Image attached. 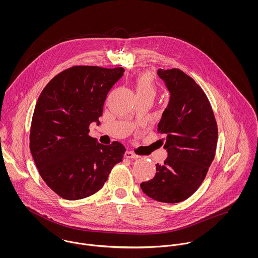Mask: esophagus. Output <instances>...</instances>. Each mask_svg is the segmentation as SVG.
<instances>
[{
  "mask_svg": "<svg viewBox=\"0 0 258 258\" xmlns=\"http://www.w3.org/2000/svg\"><path fill=\"white\" fill-rule=\"evenodd\" d=\"M125 157L128 158V159H138L139 158V156L136 155L135 153H133L132 151H127L125 153Z\"/></svg>",
  "mask_w": 258,
  "mask_h": 258,
  "instance_id": "34e87169",
  "label": "esophagus"
}]
</instances>
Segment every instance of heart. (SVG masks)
<instances>
[{
	"label": "heart",
	"instance_id": "heart-1",
	"mask_svg": "<svg viewBox=\"0 0 258 258\" xmlns=\"http://www.w3.org/2000/svg\"><path fill=\"white\" fill-rule=\"evenodd\" d=\"M156 85L150 74H143L136 80V92L137 94H149L155 96Z\"/></svg>",
	"mask_w": 258,
	"mask_h": 258
}]
</instances>
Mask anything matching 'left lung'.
I'll return each instance as SVG.
<instances>
[{
	"instance_id": "obj_1",
	"label": "left lung",
	"mask_w": 258,
	"mask_h": 258,
	"mask_svg": "<svg viewBox=\"0 0 258 258\" xmlns=\"http://www.w3.org/2000/svg\"><path fill=\"white\" fill-rule=\"evenodd\" d=\"M158 75L170 92L158 124L168 157L140 186L155 201L175 204L189 198L205 180L216 155L218 125L206 93L190 76L178 69L159 70Z\"/></svg>"
}]
</instances>
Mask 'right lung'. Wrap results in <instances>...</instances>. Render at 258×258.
<instances>
[{
    "label": "right lung",
    "instance_id": "1",
    "mask_svg": "<svg viewBox=\"0 0 258 258\" xmlns=\"http://www.w3.org/2000/svg\"><path fill=\"white\" fill-rule=\"evenodd\" d=\"M123 68L76 66L55 75L43 88L34 111L30 149L38 173L55 194L75 201L98 191L125 147L102 145L88 135L99 124L112 86Z\"/></svg>",
    "mask_w": 258,
    "mask_h": 258
}]
</instances>
